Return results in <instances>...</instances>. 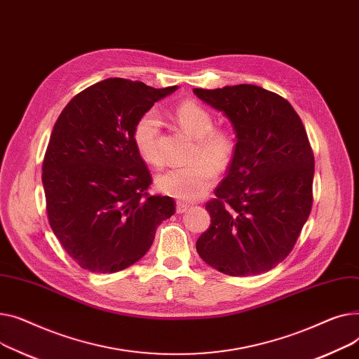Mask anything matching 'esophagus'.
Segmentation results:
<instances>
[{"instance_id":"obj_1","label":"esophagus","mask_w":359,"mask_h":359,"mask_svg":"<svg viewBox=\"0 0 359 359\" xmlns=\"http://www.w3.org/2000/svg\"><path fill=\"white\" fill-rule=\"evenodd\" d=\"M188 207H189V204H187V203H184V201H178V203H177V213H178V215L185 213L187 210H188Z\"/></svg>"}]
</instances>
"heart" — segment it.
I'll return each instance as SVG.
<instances>
[{
	"label": "heart",
	"mask_w": 359,
	"mask_h": 359,
	"mask_svg": "<svg viewBox=\"0 0 359 359\" xmlns=\"http://www.w3.org/2000/svg\"><path fill=\"white\" fill-rule=\"evenodd\" d=\"M180 128L196 139L191 162L174 166L158 175L156 187L166 196L194 201L201 198L236 155V136L229 128H215V117L196 101L180 102L172 111ZM161 117L155 110H147L136 120L132 132L133 144L140 158L154 166L162 163L159 151Z\"/></svg>",
	"instance_id": "b5f03b06"
}]
</instances>
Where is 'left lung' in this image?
I'll use <instances>...</instances> for the list:
<instances>
[{
  "instance_id": "1",
  "label": "left lung",
  "mask_w": 359,
  "mask_h": 359,
  "mask_svg": "<svg viewBox=\"0 0 359 359\" xmlns=\"http://www.w3.org/2000/svg\"><path fill=\"white\" fill-rule=\"evenodd\" d=\"M194 94L233 124L238 147L196 248L231 277L258 276L283 262L313 204L314 155L302 118L281 95L249 83Z\"/></svg>"
}]
</instances>
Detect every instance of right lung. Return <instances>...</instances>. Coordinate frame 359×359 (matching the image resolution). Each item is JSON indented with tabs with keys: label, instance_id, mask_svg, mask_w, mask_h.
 <instances>
[{
	"label": "right lung",
	"instance_id": "obj_1",
	"mask_svg": "<svg viewBox=\"0 0 359 359\" xmlns=\"http://www.w3.org/2000/svg\"><path fill=\"white\" fill-rule=\"evenodd\" d=\"M177 87L109 78L76 94L57 117L41 165L55 236L83 269L117 272L137 262L156 227L175 213L152 184L132 132L139 116Z\"/></svg>",
	"mask_w": 359,
	"mask_h": 359
}]
</instances>
